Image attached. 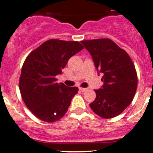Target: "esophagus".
<instances>
[{"mask_svg":"<svg viewBox=\"0 0 153 153\" xmlns=\"http://www.w3.org/2000/svg\"><path fill=\"white\" fill-rule=\"evenodd\" d=\"M79 90L80 91H82V92H84V91H85L87 90V88H79Z\"/></svg>","mask_w":153,"mask_h":153,"instance_id":"1","label":"esophagus"}]
</instances>
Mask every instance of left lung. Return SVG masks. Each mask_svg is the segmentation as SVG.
Here are the masks:
<instances>
[{
    "label": "left lung",
    "instance_id": "left-lung-1",
    "mask_svg": "<svg viewBox=\"0 0 153 153\" xmlns=\"http://www.w3.org/2000/svg\"><path fill=\"white\" fill-rule=\"evenodd\" d=\"M94 60L103 85L95 90L90 103L95 113L104 119L117 117L131 103L137 88L135 67L127 52L109 39L81 41Z\"/></svg>",
    "mask_w": 153,
    "mask_h": 153
}]
</instances>
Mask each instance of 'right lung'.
Instances as JSON below:
<instances>
[{"mask_svg":"<svg viewBox=\"0 0 153 153\" xmlns=\"http://www.w3.org/2000/svg\"><path fill=\"white\" fill-rule=\"evenodd\" d=\"M84 47L78 42L50 39L32 51L23 65L19 89L24 102L35 117L54 122L65 114L77 87L57 83L68 59Z\"/></svg>","mask_w":153,"mask_h":153,"instance_id":"add662e5","label":"right lung"}]
</instances>
